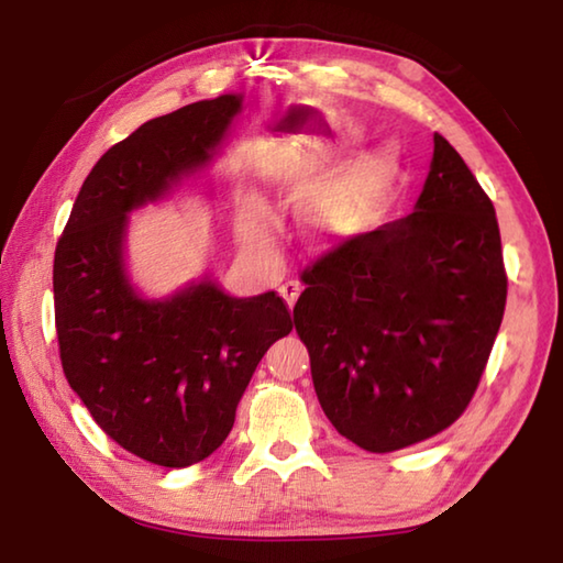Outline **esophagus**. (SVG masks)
I'll list each match as a JSON object with an SVG mask.
<instances>
[{"mask_svg":"<svg viewBox=\"0 0 563 563\" xmlns=\"http://www.w3.org/2000/svg\"><path fill=\"white\" fill-rule=\"evenodd\" d=\"M278 292L283 295V300L288 302V308H292L295 300H298V295H300V283L298 280H283L278 285Z\"/></svg>","mask_w":563,"mask_h":563,"instance_id":"obj_1","label":"esophagus"}]
</instances>
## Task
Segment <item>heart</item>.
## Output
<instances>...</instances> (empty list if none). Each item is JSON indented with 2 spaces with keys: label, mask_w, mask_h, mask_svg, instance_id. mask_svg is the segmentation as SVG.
<instances>
[{
  "label": "heart",
  "mask_w": 563,
  "mask_h": 563,
  "mask_svg": "<svg viewBox=\"0 0 563 563\" xmlns=\"http://www.w3.org/2000/svg\"><path fill=\"white\" fill-rule=\"evenodd\" d=\"M342 218H345V198H330V201L316 206V213H312V221L320 228H332L338 225ZM247 235L253 238L255 243H271L273 241V221L268 213L261 211V208H253L251 216L245 221Z\"/></svg>",
  "instance_id": "1"
}]
</instances>
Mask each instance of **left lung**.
<instances>
[{
	"instance_id": "obj_1",
	"label": "left lung",
	"mask_w": 563,
	"mask_h": 563,
	"mask_svg": "<svg viewBox=\"0 0 563 563\" xmlns=\"http://www.w3.org/2000/svg\"><path fill=\"white\" fill-rule=\"evenodd\" d=\"M292 320L332 427L367 452L440 434L479 385L507 305L497 213L434 133L415 211L302 271Z\"/></svg>"
}]
</instances>
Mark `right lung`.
<instances>
[{
  "mask_svg": "<svg viewBox=\"0 0 563 563\" xmlns=\"http://www.w3.org/2000/svg\"><path fill=\"white\" fill-rule=\"evenodd\" d=\"M241 103V93L188 103L111 146L84 180L54 253L66 379L113 442L170 470L225 442L261 357L292 330L273 290L231 298L203 278L146 300L123 268L129 213L206 166Z\"/></svg>",
  "mask_w": 563,
  "mask_h": 563,
  "instance_id": "obj_1",
  "label": "right lung"
}]
</instances>
